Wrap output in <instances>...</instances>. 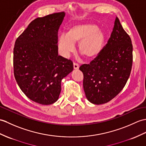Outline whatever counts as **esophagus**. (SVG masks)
I'll return each instance as SVG.
<instances>
[{"mask_svg": "<svg viewBox=\"0 0 146 146\" xmlns=\"http://www.w3.org/2000/svg\"><path fill=\"white\" fill-rule=\"evenodd\" d=\"M79 67H80V65L78 63H73V68L74 70H78Z\"/></svg>", "mask_w": 146, "mask_h": 146, "instance_id": "34e87169", "label": "esophagus"}]
</instances>
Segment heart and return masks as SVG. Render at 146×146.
I'll return each instance as SVG.
<instances>
[{"label":"heart","mask_w":146,"mask_h":146,"mask_svg":"<svg viewBox=\"0 0 146 146\" xmlns=\"http://www.w3.org/2000/svg\"><path fill=\"white\" fill-rule=\"evenodd\" d=\"M105 40L106 35L97 25L83 23L73 26L67 35H61L58 43L62 55L68 56L75 50L74 44L80 41V53L86 58H92L100 53Z\"/></svg>","instance_id":"b5f03b06"}]
</instances>
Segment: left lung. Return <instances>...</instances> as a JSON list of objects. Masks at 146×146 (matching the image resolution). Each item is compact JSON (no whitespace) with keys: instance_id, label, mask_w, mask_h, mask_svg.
I'll list each match as a JSON object with an SVG mask.
<instances>
[{"instance_id":"obj_1","label":"left lung","mask_w":146,"mask_h":146,"mask_svg":"<svg viewBox=\"0 0 146 146\" xmlns=\"http://www.w3.org/2000/svg\"><path fill=\"white\" fill-rule=\"evenodd\" d=\"M108 43L90 64L80 67L83 88L90 103H108L123 89L133 65V45L119 19L116 18Z\"/></svg>"}]
</instances>
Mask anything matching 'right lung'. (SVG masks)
<instances>
[{"label": "right lung", "mask_w": 146, "mask_h": 146, "mask_svg": "<svg viewBox=\"0 0 146 146\" xmlns=\"http://www.w3.org/2000/svg\"><path fill=\"white\" fill-rule=\"evenodd\" d=\"M65 16L60 12L35 19L15 43V78L23 93L37 103H55L62 79L73 70L72 61L58 55V32Z\"/></svg>", "instance_id": "obj_1"}]
</instances>
